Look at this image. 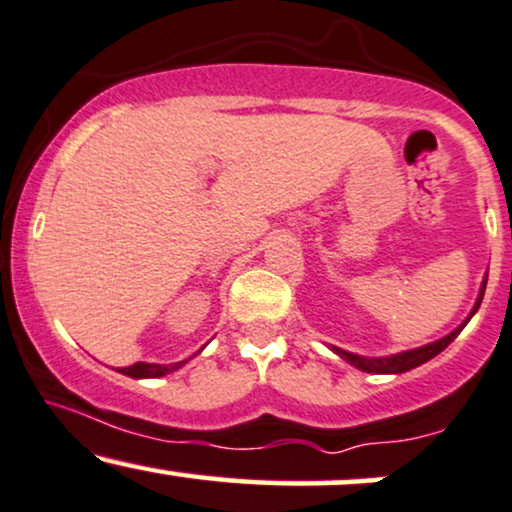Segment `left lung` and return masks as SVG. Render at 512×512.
I'll return each mask as SVG.
<instances>
[{
  "label": "left lung",
  "mask_w": 512,
  "mask_h": 512,
  "mask_svg": "<svg viewBox=\"0 0 512 512\" xmlns=\"http://www.w3.org/2000/svg\"><path fill=\"white\" fill-rule=\"evenodd\" d=\"M484 288H486V281H484V286H482V293H479L477 305H474L472 315H474V312H477V307L482 305ZM472 315L465 319V324L470 322ZM465 324H460L458 329L453 331V334L443 336L441 341H434V343H429V346H422V348L408 350V353H398V355H391V357H362V355L346 353V350H341V348H334V353H336V355H341L343 360L350 362V365H353V367L362 369V372H369V374H400V372H408V369H415V367L424 365V362L432 360L434 355H439L443 348L451 346V341H453L455 336L460 334V331L465 329Z\"/></svg>",
  "instance_id": "obj_1"
}]
</instances>
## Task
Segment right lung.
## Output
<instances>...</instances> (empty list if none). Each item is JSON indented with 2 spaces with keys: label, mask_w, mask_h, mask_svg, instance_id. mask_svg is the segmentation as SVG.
<instances>
[{
  "label": "right lung",
  "mask_w": 512,
  "mask_h": 512,
  "mask_svg": "<svg viewBox=\"0 0 512 512\" xmlns=\"http://www.w3.org/2000/svg\"><path fill=\"white\" fill-rule=\"evenodd\" d=\"M188 360L183 362H174V365H152V362H135L131 367H123L119 369L121 374H126V377H133V379H157V377H164V374L174 372V369L183 367Z\"/></svg>",
  "instance_id": "right-lung-1"
}]
</instances>
